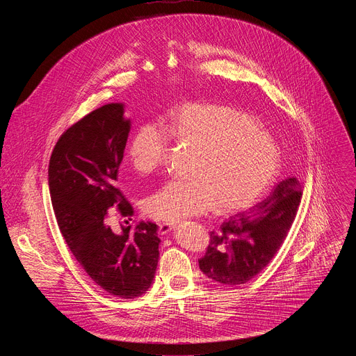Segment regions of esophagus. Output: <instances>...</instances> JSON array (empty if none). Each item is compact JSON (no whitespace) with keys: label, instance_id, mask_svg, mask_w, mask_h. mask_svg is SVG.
I'll use <instances>...</instances> for the list:
<instances>
[{"label":"esophagus","instance_id":"obj_1","mask_svg":"<svg viewBox=\"0 0 356 356\" xmlns=\"http://www.w3.org/2000/svg\"><path fill=\"white\" fill-rule=\"evenodd\" d=\"M175 228V222H162L159 224V232L162 235H166L168 232H170Z\"/></svg>","mask_w":356,"mask_h":356}]
</instances>
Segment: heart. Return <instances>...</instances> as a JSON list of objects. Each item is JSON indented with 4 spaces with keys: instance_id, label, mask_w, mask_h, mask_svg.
Here are the masks:
<instances>
[{
    "instance_id": "obj_1",
    "label": "heart",
    "mask_w": 356,
    "mask_h": 356,
    "mask_svg": "<svg viewBox=\"0 0 356 356\" xmlns=\"http://www.w3.org/2000/svg\"><path fill=\"white\" fill-rule=\"evenodd\" d=\"M170 136L194 150L187 179H173L143 201L145 214L175 222L216 209L234 214L252 207L280 168L275 140L246 114L217 104H186L168 122ZM168 135L155 122L139 125L128 145L131 166L154 173L165 159Z\"/></svg>"
}]
</instances>
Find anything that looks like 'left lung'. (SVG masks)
Segmentation results:
<instances>
[{
    "mask_svg": "<svg viewBox=\"0 0 356 356\" xmlns=\"http://www.w3.org/2000/svg\"><path fill=\"white\" fill-rule=\"evenodd\" d=\"M302 187L296 177L280 181L272 194L249 211L239 213L210 232L201 272L221 284H243L276 255L296 218Z\"/></svg>",
    "mask_w": 356,
    "mask_h": 356,
    "instance_id": "1",
    "label": "left lung"
}]
</instances>
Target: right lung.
<instances>
[{
    "label": "right lung",
    "instance_id": "1",
    "mask_svg": "<svg viewBox=\"0 0 356 356\" xmlns=\"http://www.w3.org/2000/svg\"><path fill=\"white\" fill-rule=\"evenodd\" d=\"M131 121L124 104L99 107L70 127L49 161L47 180L59 229L84 272L107 293L135 298L154 282L158 225L140 221L134 229H111L107 211L122 217L134 210L117 187Z\"/></svg>",
    "mask_w": 356,
    "mask_h": 356
}]
</instances>
